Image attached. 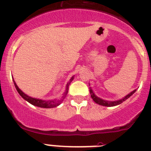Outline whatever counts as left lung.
Returning <instances> with one entry per match:
<instances>
[{
	"label": "left lung",
	"instance_id": "left-lung-1",
	"mask_svg": "<svg viewBox=\"0 0 151 151\" xmlns=\"http://www.w3.org/2000/svg\"><path fill=\"white\" fill-rule=\"evenodd\" d=\"M90 85V84H89ZM137 91V89L134 90L133 91H132L131 93H129V94H127L126 96H125L124 97L121 98V99H118V100H115V101H108V100H104L103 99L99 98V96H97L94 93L93 90L92 89L91 87H90V93H91V96L92 98V99L95 101L96 104L101 105V106H117L118 104H121V103H123V101H126V99L129 98L131 96L133 95L135 92Z\"/></svg>",
	"mask_w": 151,
	"mask_h": 151
}]
</instances>
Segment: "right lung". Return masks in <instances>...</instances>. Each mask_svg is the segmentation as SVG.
<instances>
[{
	"label": "right lung",
	"mask_w": 151,
	"mask_h": 151,
	"mask_svg": "<svg viewBox=\"0 0 151 151\" xmlns=\"http://www.w3.org/2000/svg\"><path fill=\"white\" fill-rule=\"evenodd\" d=\"M13 79V82H14V84L15 88H16L17 91V92L19 93V95L25 100L27 101L28 102L30 103V104L34 105L36 106H39V107L41 108H53V107H56V106H59L63 101L64 100V99L66 98L67 93H68V86H69L70 83L72 82V80L74 79V75L72 76L71 77V79L69 80V81L67 83V84L66 85V90L65 91L63 92V96L60 97V99H51V100H45V99H37V98H33V97L31 96H29L28 95H27L26 93L23 92L22 90H20L19 88V87L17 86V85L15 83L14 80Z\"/></svg>",
	"instance_id": "obj_1"
}]
</instances>
